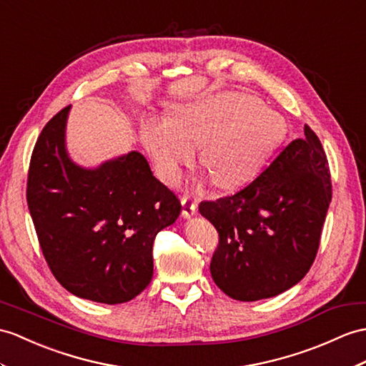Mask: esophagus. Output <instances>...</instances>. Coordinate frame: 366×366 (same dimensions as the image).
<instances>
[{
	"label": "esophagus",
	"mask_w": 366,
	"mask_h": 366,
	"mask_svg": "<svg viewBox=\"0 0 366 366\" xmlns=\"http://www.w3.org/2000/svg\"><path fill=\"white\" fill-rule=\"evenodd\" d=\"M182 207H183L182 214H183L184 219H189V217L194 216L195 212H197V202L192 200V199L183 197V199H182Z\"/></svg>",
	"instance_id": "1"
}]
</instances>
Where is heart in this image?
Segmentation results:
<instances>
[{"label":"heart","mask_w":366,"mask_h":366,"mask_svg":"<svg viewBox=\"0 0 366 366\" xmlns=\"http://www.w3.org/2000/svg\"><path fill=\"white\" fill-rule=\"evenodd\" d=\"M286 135L282 116L264 107L259 97L224 93L175 107L174 119L147 116L141 139L164 182L175 184L183 169L202 164L222 189H239L259 177Z\"/></svg>","instance_id":"b5f03b06"}]
</instances>
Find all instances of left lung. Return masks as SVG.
I'll return each instance as SVG.
<instances>
[{
    "mask_svg": "<svg viewBox=\"0 0 366 366\" xmlns=\"http://www.w3.org/2000/svg\"><path fill=\"white\" fill-rule=\"evenodd\" d=\"M332 183L315 132L293 139L259 177L199 211L219 233L211 276L229 298L257 301L286 292L315 261Z\"/></svg>",
    "mask_w": 366,
    "mask_h": 366,
    "instance_id": "1",
    "label": "left lung"
}]
</instances>
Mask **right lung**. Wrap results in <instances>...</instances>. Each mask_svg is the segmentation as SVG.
I'll return each instance as SVG.
<instances>
[{
  "instance_id": "right-lung-1",
  "label": "right lung",
  "mask_w": 366,
  "mask_h": 366,
  "mask_svg": "<svg viewBox=\"0 0 366 366\" xmlns=\"http://www.w3.org/2000/svg\"><path fill=\"white\" fill-rule=\"evenodd\" d=\"M69 105L32 150L26 199L52 274L79 298L121 305L154 274V240L180 216L177 195L157 180L139 152L85 169L68 158Z\"/></svg>"
}]
</instances>
